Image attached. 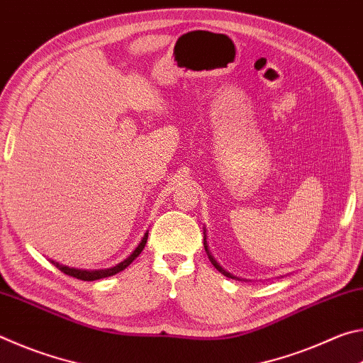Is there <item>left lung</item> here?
Segmentation results:
<instances>
[{
    "label": "left lung",
    "instance_id": "left-lung-1",
    "mask_svg": "<svg viewBox=\"0 0 363 363\" xmlns=\"http://www.w3.org/2000/svg\"><path fill=\"white\" fill-rule=\"evenodd\" d=\"M205 250H206V253H208V257H210V261L213 262V266H214V267H216V269L219 270V272H223V274L225 275V277H229V279H237V277H233V275H232V274H229V272H227V270H224L223 267H220V266H219V264L216 262V259H214V257L211 256V253H210V250H208V245H206V237H205Z\"/></svg>",
    "mask_w": 363,
    "mask_h": 363
}]
</instances>
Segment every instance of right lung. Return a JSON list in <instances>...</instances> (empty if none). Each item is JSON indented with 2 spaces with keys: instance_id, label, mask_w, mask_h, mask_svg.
I'll return each mask as SVG.
<instances>
[{
  "instance_id": "1",
  "label": "right lung",
  "mask_w": 363,
  "mask_h": 363,
  "mask_svg": "<svg viewBox=\"0 0 363 363\" xmlns=\"http://www.w3.org/2000/svg\"><path fill=\"white\" fill-rule=\"evenodd\" d=\"M147 237H149V232H145V235L143 237V240H140V243L136 247V250L133 251V253L126 257L125 261H121L120 264H116V266L113 267H108V269H97V270H83V269H73V267H67V266H62V264L59 262H54L56 264V267L59 270H62L64 274L70 275V277H75V279H79V280H84V281H93V280H99V279H106V277H112V275L121 272V270H125L130 264L136 259V257L143 253V250L145 247L147 243Z\"/></svg>"
}]
</instances>
